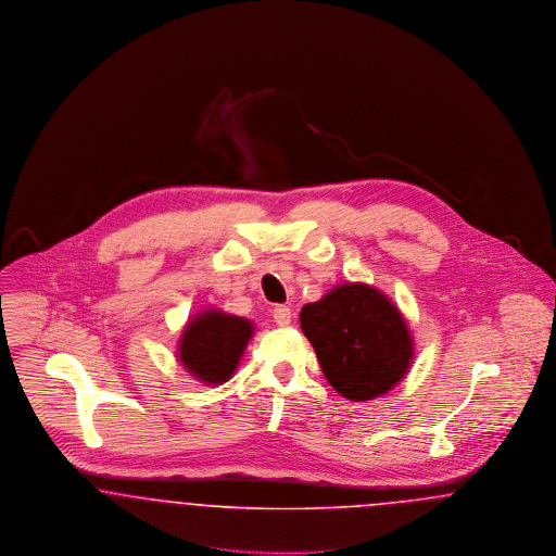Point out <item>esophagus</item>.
<instances>
[{
  "label": "esophagus",
  "instance_id": "esophagus-1",
  "mask_svg": "<svg viewBox=\"0 0 556 556\" xmlns=\"http://www.w3.org/2000/svg\"><path fill=\"white\" fill-rule=\"evenodd\" d=\"M273 318L279 327H288L291 323V311L288 306H275L273 311Z\"/></svg>",
  "mask_w": 556,
  "mask_h": 556
}]
</instances>
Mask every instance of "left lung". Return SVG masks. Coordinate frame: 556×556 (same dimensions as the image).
I'll use <instances>...</instances> for the list:
<instances>
[{
    "label": "left lung",
    "instance_id": "1",
    "mask_svg": "<svg viewBox=\"0 0 556 556\" xmlns=\"http://www.w3.org/2000/svg\"><path fill=\"white\" fill-rule=\"evenodd\" d=\"M300 327L331 388L352 402L388 394L415 358V340L396 304L369 283H340L304 304Z\"/></svg>",
    "mask_w": 556,
    "mask_h": 556
}]
</instances>
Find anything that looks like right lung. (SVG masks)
<instances>
[{"label":"right lung","instance_id":"add662e5","mask_svg":"<svg viewBox=\"0 0 556 556\" xmlns=\"http://www.w3.org/2000/svg\"><path fill=\"white\" fill-rule=\"evenodd\" d=\"M252 336L250 318L204 308L187 320L177 345V361L193 379L220 386L238 370Z\"/></svg>","mask_w":556,"mask_h":556}]
</instances>
